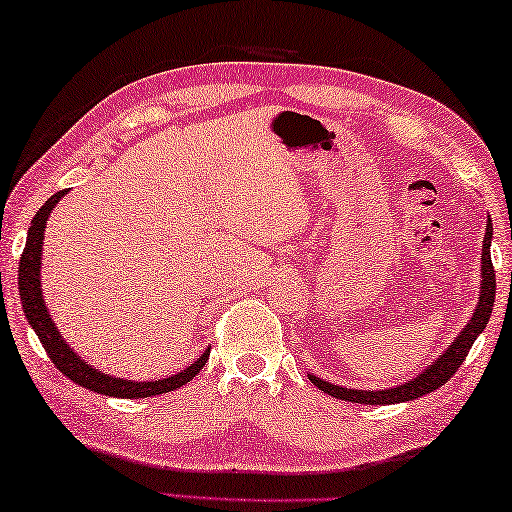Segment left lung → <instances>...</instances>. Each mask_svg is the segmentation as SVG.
I'll use <instances>...</instances> for the list:
<instances>
[{
  "label": "left lung",
  "instance_id": "1",
  "mask_svg": "<svg viewBox=\"0 0 512 512\" xmlns=\"http://www.w3.org/2000/svg\"><path fill=\"white\" fill-rule=\"evenodd\" d=\"M490 240H492V224L488 220V229H485V240H483V281H481V295H479V306L472 315V320L463 329V333L458 335L445 354H442L435 363L429 367V370L422 372L417 379L408 381L399 388H388V390H347L340 388V385H331L317 376H311V381L317 385V388L324 390L326 395H331L335 399H345V401H354V404H372V406H383V404H399V401H410L417 399L422 395H429V392L438 390L440 385H445L451 376L458 372V367L463 365V360L467 356V351L472 349L476 335H479L485 324L490 320L492 306H494V295H497V279H494V267H492V258H490Z\"/></svg>",
  "mask_w": 512,
  "mask_h": 512
}]
</instances>
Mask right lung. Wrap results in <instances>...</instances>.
Wrapping results in <instances>:
<instances>
[{
  "label": "right lung",
  "instance_id": "1",
  "mask_svg": "<svg viewBox=\"0 0 512 512\" xmlns=\"http://www.w3.org/2000/svg\"><path fill=\"white\" fill-rule=\"evenodd\" d=\"M67 190H58L56 195L45 201V206L38 208L36 217L31 220V229L27 233V245L20 256V270H18V288H20V301L24 308V315H27L29 324L33 331L43 342L47 356L52 358L58 372H63L67 379L83 385L86 390H95L99 395L108 397H122V399H145L154 395H163V392H172L186 385L188 381L195 379L199 370H204L208 356H211V349H206L195 363L179 374L170 376V379L163 381H124V379H113V376H106L97 372L92 365H86L83 360L74 354V351L65 345L61 333L56 331L52 317L47 313L43 290H40V254H43V238H45V224L49 213L54 211L58 199L65 195Z\"/></svg>",
  "mask_w": 512,
  "mask_h": 512
}]
</instances>
